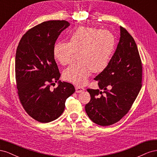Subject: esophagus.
<instances>
[{"label": "esophagus", "mask_w": 157, "mask_h": 157, "mask_svg": "<svg viewBox=\"0 0 157 157\" xmlns=\"http://www.w3.org/2000/svg\"><path fill=\"white\" fill-rule=\"evenodd\" d=\"M75 90H76V92L77 93H80L83 92L84 90V88L83 87L79 86H75Z\"/></svg>", "instance_id": "1"}]
</instances>
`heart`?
I'll return each instance as SVG.
<instances>
[{"label": "heart", "mask_w": 157, "mask_h": 157, "mask_svg": "<svg viewBox=\"0 0 157 157\" xmlns=\"http://www.w3.org/2000/svg\"><path fill=\"white\" fill-rule=\"evenodd\" d=\"M115 47V37L110 31L92 27H80L71 33L69 42L54 44L53 54L59 63L66 65L78 54V62L66 69L65 80L77 85H83L92 71L100 73L109 62Z\"/></svg>", "instance_id": "b5f03b06"}]
</instances>
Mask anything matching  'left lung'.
Wrapping results in <instances>:
<instances>
[{
	"instance_id": "1",
	"label": "left lung",
	"mask_w": 157,
	"mask_h": 157,
	"mask_svg": "<svg viewBox=\"0 0 157 157\" xmlns=\"http://www.w3.org/2000/svg\"><path fill=\"white\" fill-rule=\"evenodd\" d=\"M115 52L107 67L94 79L100 90L88 88L90 101L85 106L88 116L102 126L119 121L130 111L142 86V63L136 42L121 26Z\"/></svg>"
}]
</instances>
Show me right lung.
I'll return each instance as SVG.
<instances>
[{"instance_id": "1", "label": "right lung", "mask_w": 157, "mask_h": 157, "mask_svg": "<svg viewBox=\"0 0 157 157\" xmlns=\"http://www.w3.org/2000/svg\"><path fill=\"white\" fill-rule=\"evenodd\" d=\"M65 20L44 21L28 30L19 42L15 60L17 94L26 113L42 123L57 119L66 99L75 92L71 83L59 80L61 74L53 48L60 33L69 26Z\"/></svg>"}]
</instances>
